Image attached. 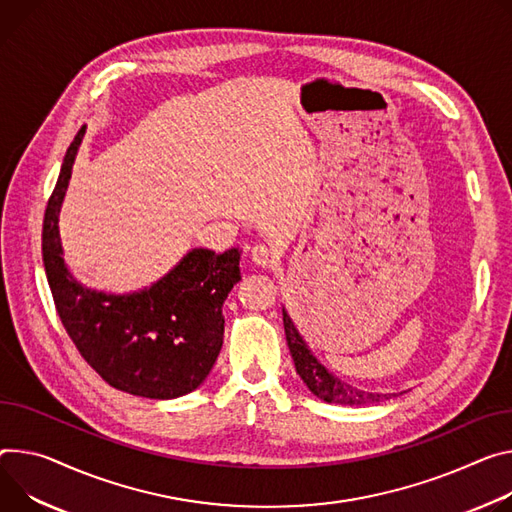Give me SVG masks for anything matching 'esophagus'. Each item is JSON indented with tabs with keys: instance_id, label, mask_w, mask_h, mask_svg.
Masks as SVG:
<instances>
[{
	"instance_id": "esophagus-1",
	"label": "esophagus",
	"mask_w": 512,
	"mask_h": 512,
	"mask_svg": "<svg viewBox=\"0 0 512 512\" xmlns=\"http://www.w3.org/2000/svg\"><path fill=\"white\" fill-rule=\"evenodd\" d=\"M251 259L261 267H271L275 263V251L267 245H255L251 249Z\"/></svg>"
}]
</instances>
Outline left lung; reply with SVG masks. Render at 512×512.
Returning a JSON list of instances; mask_svg holds the SVG:
<instances>
[{
  "label": "left lung",
  "instance_id": "left-lung-1",
  "mask_svg": "<svg viewBox=\"0 0 512 512\" xmlns=\"http://www.w3.org/2000/svg\"><path fill=\"white\" fill-rule=\"evenodd\" d=\"M284 312V329H286V341L296 365L298 376L302 378V382L308 386V390L318 396L324 402H337V404H374L380 400H388L390 394H380V392H365L359 388L349 386L347 382H341L339 378H335L331 371L324 367L308 349L306 341L302 339V335L298 333V329L294 327L292 318L288 316L286 310Z\"/></svg>",
  "mask_w": 512,
  "mask_h": 512
}]
</instances>
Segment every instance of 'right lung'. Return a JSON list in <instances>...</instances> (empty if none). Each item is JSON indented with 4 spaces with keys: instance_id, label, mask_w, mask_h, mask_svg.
I'll return each instance as SVG.
<instances>
[{
    "instance_id": "add662e5",
    "label": "right lung",
    "mask_w": 512,
    "mask_h": 512,
    "mask_svg": "<svg viewBox=\"0 0 512 512\" xmlns=\"http://www.w3.org/2000/svg\"><path fill=\"white\" fill-rule=\"evenodd\" d=\"M85 126L61 165L42 222V263L59 318L81 357L116 390L169 400L196 390L210 374L224 337L222 304L239 280V249H192L151 288L106 294L69 273L59 212Z\"/></svg>"
}]
</instances>
